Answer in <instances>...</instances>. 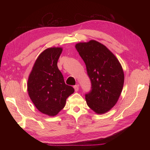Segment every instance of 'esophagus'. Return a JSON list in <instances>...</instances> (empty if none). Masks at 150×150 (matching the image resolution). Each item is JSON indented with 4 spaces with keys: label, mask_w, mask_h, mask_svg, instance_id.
<instances>
[{
    "label": "esophagus",
    "mask_w": 150,
    "mask_h": 150,
    "mask_svg": "<svg viewBox=\"0 0 150 150\" xmlns=\"http://www.w3.org/2000/svg\"><path fill=\"white\" fill-rule=\"evenodd\" d=\"M74 90H75L76 92L78 91V90H79V86H78V85L74 86Z\"/></svg>",
    "instance_id": "1"
}]
</instances>
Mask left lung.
<instances>
[{
	"instance_id": "8db88e82",
	"label": "left lung",
	"mask_w": 150,
	"mask_h": 150,
	"mask_svg": "<svg viewBox=\"0 0 150 150\" xmlns=\"http://www.w3.org/2000/svg\"><path fill=\"white\" fill-rule=\"evenodd\" d=\"M75 47L85 62L91 82L86 94L88 106L97 114H104L116 104L123 88L125 75L116 57L96 40L79 42Z\"/></svg>"
}]
</instances>
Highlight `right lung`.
I'll return each mask as SVG.
<instances>
[{"instance_id": "1", "label": "right lung", "mask_w": 150, "mask_h": 150, "mask_svg": "<svg viewBox=\"0 0 150 150\" xmlns=\"http://www.w3.org/2000/svg\"><path fill=\"white\" fill-rule=\"evenodd\" d=\"M62 47H50L40 54L33 66L28 81V92L38 110L50 116L57 115L74 92L65 84L57 63Z\"/></svg>"}]
</instances>
